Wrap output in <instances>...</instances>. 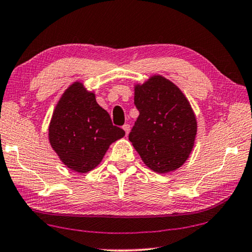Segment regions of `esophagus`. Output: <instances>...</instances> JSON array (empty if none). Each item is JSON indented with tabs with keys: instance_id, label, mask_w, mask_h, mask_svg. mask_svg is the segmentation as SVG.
<instances>
[{
	"instance_id": "34e87169",
	"label": "esophagus",
	"mask_w": 252,
	"mask_h": 252,
	"mask_svg": "<svg viewBox=\"0 0 252 252\" xmlns=\"http://www.w3.org/2000/svg\"><path fill=\"white\" fill-rule=\"evenodd\" d=\"M123 129L125 130V134H126V136H127V135H128V131H129V129H130L129 124H125V125L123 126Z\"/></svg>"
}]
</instances>
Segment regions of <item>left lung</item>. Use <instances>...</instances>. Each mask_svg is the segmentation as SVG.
<instances>
[{
    "label": "left lung",
    "instance_id": "1",
    "mask_svg": "<svg viewBox=\"0 0 252 252\" xmlns=\"http://www.w3.org/2000/svg\"><path fill=\"white\" fill-rule=\"evenodd\" d=\"M138 117L128 135L144 163L158 173L173 171L190 154L197 122L180 89L161 75L135 87Z\"/></svg>",
    "mask_w": 252,
    "mask_h": 252
}]
</instances>
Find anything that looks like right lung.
Returning <instances> with one entry per match:
<instances>
[{"instance_id": "add662e5", "label": "right lung", "mask_w": 252, "mask_h": 252, "mask_svg": "<svg viewBox=\"0 0 252 252\" xmlns=\"http://www.w3.org/2000/svg\"><path fill=\"white\" fill-rule=\"evenodd\" d=\"M125 135L113 125L109 114L80 82L73 83L54 110L49 142L62 162L71 170L86 173L94 169L111 143Z\"/></svg>"}]
</instances>
